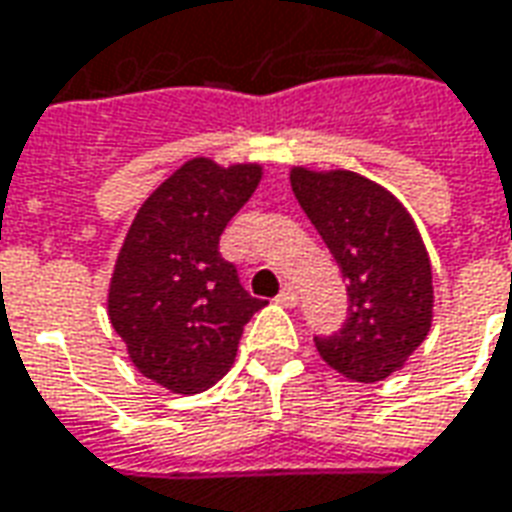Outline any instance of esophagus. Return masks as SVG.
Returning <instances> with one entry per match:
<instances>
[{
	"instance_id": "obj_1",
	"label": "esophagus",
	"mask_w": 512,
	"mask_h": 512,
	"mask_svg": "<svg viewBox=\"0 0 512 512\" xmlns=\"http://www.w3.org/2000/svg\"><path fill=\"white\" fill-rule=\"evenodd\" d=\"M277 301L282 307H296V304H299V290L293 288V285H285V288L279 290Z\"/></svg>"
}]
</instances>
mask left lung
<instances>
[{
	"mask_svg": "<svg viewBox=\"0 0 512 512\" xmlns=\"http://www.w3.org/2000/svg\"><path fill=\"white\" fill-rule=\"evenodd\" d=\"M290 186L348 279V318L315 348L340 376L376 384L406 365L433 321L425 244L400 202L348 169H290Z\"/></svg>",
	"mask_w": 512,
	"mask_h": 512,
	"instance_id": "1",
	"label": "left lung"
}]
</instances>
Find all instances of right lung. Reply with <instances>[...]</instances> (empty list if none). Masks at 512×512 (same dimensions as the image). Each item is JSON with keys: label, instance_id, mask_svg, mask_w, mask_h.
I'll use <instances>...</instances> for the list:
<instances>
[{"label": "right lung", "instance_id": "1", "mask_svg": "<svg viewBox=\"0 0 512 512\" xmlns=\"http://www.w3.org/2000/svg\"><path fill=\"white\" fill-rule=\"evenodd\" d=\"M260 164L191 158L139 208L109 285V321L134 367L175 395H197L233 367L252 299L219 252L227 222L255 194Z\"/></svg>", "mask_w": 512, "mask_h": 512}]
</instances>
